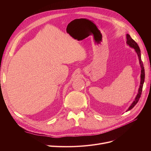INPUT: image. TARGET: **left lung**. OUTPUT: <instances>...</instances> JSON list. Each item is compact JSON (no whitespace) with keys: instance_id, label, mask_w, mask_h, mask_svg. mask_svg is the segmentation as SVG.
I'll use <instances>...</instances> for the list:
<instances>
[{"instance_id":"left-lung-1","label":"left lung","mask_w":151,"mask_h":151,"mask_svg":"<svg viewBox=\"0 0 151 151\" xmlns=\"http://www.w3.org/2000/svg\"><path fill=\"white\" fill-rule=\"evenodd\" d=\"M127 44L129 45V46L132 48H134L135 50V52L137 54V56L139 58V63H140V66L141 68V74H140V86L139 88V91H138V93L137 94L136 97L134 99V101L132 102V103L131 104V105L130 106V107L128 108V109L127 110V111L130 110L131 109L133 108L134 107L135 105L137 103V102L139 101V98H140V95L142 93V88H143V84L144 83V79H145V71H144V65L143 63L142 62L141 60V53H140V48L139 47V45H137L135 41L132 39L130 36L127 34Z\"/></svg>"}]
</instances>
